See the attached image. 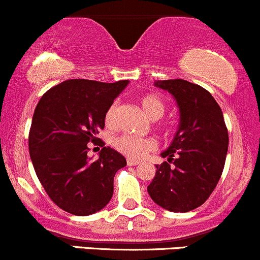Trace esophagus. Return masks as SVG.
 Instances as JSON below:
<instances>
[{
	"label": "esophagus",
	"instance_id": "1",
	"mask_svg": "<svg viewBox=\"0 0 260 260\" xmlns=\"http://www.w3.org/2000/svg\"><path fill=\"white\" fill-rule=\"evenodd\" d=\"M127 165H128V166H136V165H139V161H137V160H132V159H127Z\"/></svg>",
	"mask_w": 260,
	"mask_h": 260
}]
</instances>
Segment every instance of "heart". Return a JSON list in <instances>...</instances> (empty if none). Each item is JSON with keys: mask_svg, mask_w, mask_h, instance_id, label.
<instances>
[{"mask_svg": "<svg viewBox=\"0 0 260 260\" xmlns=\"http://www.w3.org/2000/svg\"><path fill=\"white\" fill-rule=\"evenodd\" d=\"M140 107H142L143 112L148 116V117L156 120L160 118L161 116L165 112V104L160 99L159 96L154 94H149L143 96L139 100ZM118 104L117 101L113 103L109 110L106 111L105 115V122L106 124L111 126L115 123L116 113H117ZM113 147L117 149L120 153H122L126 156L131 157V159H142L145 156V154L149 151L154 150L156 148V144L153 139L149 138H138V137L128 136V134H122V136L117 137L113 140Z\"/></svg>", "mask_w": 260, "mask_h": 260, "instance_id": "obj_1", "label": "heart"}]
</instances>
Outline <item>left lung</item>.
I'll use <instances>...</instances> for the list:
<instances>
[{"label":"left lung","instance_id":"8db88e82","mask_svg":"<svg viewBox=\"0 0 260 260\" xmlns=\"http://www.w3.org/2000/svg\"><path fill=\"white\" fill-rule=\"evenodd\" d=\"M155 86L169 91L180 110V124L166 157L148 193L166 210L187 213L201 205L215 189L225 166L229 133L220 106L201 85L183 79L157 80Z\"/></svg>","mask_w":260,"mask_h":260}]
</instances>
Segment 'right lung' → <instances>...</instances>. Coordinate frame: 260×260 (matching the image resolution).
<instances>
[{
    "instance_id": "add662e5",
    "label": "right lung",
    "mask_w": 260,
    "mask_h": 260,
    "mask_svg": "<svg viewBox=\"0 0 260 260\" xmlns=\"http://www.w3.org/2000/svg\"><path fill=\"white\" fill-rule=\"evenodd\" d=\"M128 83L68 79L45 92L35 107L29 132L32 166L51 201L67 213L91 215L111 199L113 177L126 159L104 147L91 161L88 143L105 145L96 134Z\"/></svg>"
}]
</instances>
